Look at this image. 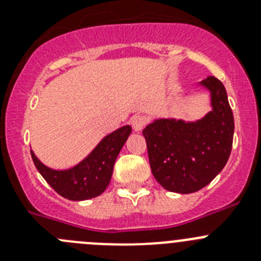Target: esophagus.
I'll use <instances>...</instances> for the list:
<instances>
[{
  "label": "esophagus",
  "instance_id": "obj_1",
  "mask_svg": "<svg viewBox=\"0 0 261 261\" xmlns=\"http://www.w3.org/2000/svg\"><path fill=\"white\" fill-rule=\"evenodd\" d=\"M146 123L147 119L144 115H135L132 117V120H130V124H132L133 129H135L136 132H141L142 129L145 128V125H146Z\"/></svg>",
  "mask_w": 261,
  "mask_h": 261
}]
</instances>
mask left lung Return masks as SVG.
<instances>
[{
  "label": "left lung",
  "instance_id": "obj_1",
  "mask_svg": "<svg viewBox=\"0 0 261 261\" xmlns=\"http://www.w3.org/2000/svg\"><path fill=\"white\" fill-rule=\"evenodd\" d=\"M195 87L209 93L208 114L196 120L159 117L142 130L155 180L183 195L201 190L222 171L234 136V116L222 82L206 77Z\"/></svg>",
  "mask_w": 261,
  "mask_h": 261
}]
</instances>
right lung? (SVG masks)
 Listing matches in <instances>:
<instances>
[{
    "label": "right lung",
    "mask_w": 261,
    "mask_h": 261,
    "mask_svg": "<svg viewBox=\"0 0 261 261\" xmlns=\"http://www.w3.org/2000/svg\"><path fill=\"white\" fill-rule=\"evenodd\" d=\"M130 133V125L120 126L105 136L82 161L69 168L49 167L31 150L32 161L45 181L62 197L71 201L94 199L102 195L110 184L115 161Z\"/></svg>",
    "instance_id": "right-lung-1"
}]
</instances>
